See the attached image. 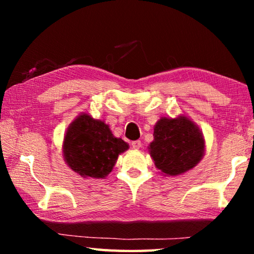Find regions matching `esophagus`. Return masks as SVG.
Instances as JSON below:
<instances>
[{
  "label": "esophagus",
  "instance_id": "34e87169",
  "mask_svg": "<svg viewBox=\"0 0 254 254\" xmlns=\"http://www.w3.org/2000/svg\"><path fill=\"white\" fill-rule=\"evenodd\" d=\"M132 148L133 149H140L141 148V141L140 140H135V141H132Z\"/></svg>",
  "mask_w": 254,
  "mask_h": 254
}]
</instances>
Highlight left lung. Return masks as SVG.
<instances>
[{"instance_id": "left-lung-1", "label": "left lung", "mask_w": 254, "mask_h": 254, "mask_svg": "<svg viewBox=\"0 0 254 254\" xmlns=\"http://www.w3.org/2000/svg\"><path fill=\"white\" fill-rule=\"evenodd\" d=\"M150 154L157 168L177 176L195 167L204 154V140L187 118L161 119L154 127Z\"/></svg>"}]
</instances>
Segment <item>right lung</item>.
I'll list each match as a JSON object with an SVG mask.
<instances>
[{"label":"right lung","mask_w":254,"mask_h":254,"mask_svg":"<svg viewBox=\"0 0 254 254\" xmlns=\"http://www.w3.org/2000/svg\"><path fill=\"white\" fill-rule=\"evenodd\" d=\"M127 148L128 144L112 134L104 122L84 114L68 127L64 156L68 166L83 177L104 178L119 154Z\"/></svg>","instance_id":"1"}]
</instances>
